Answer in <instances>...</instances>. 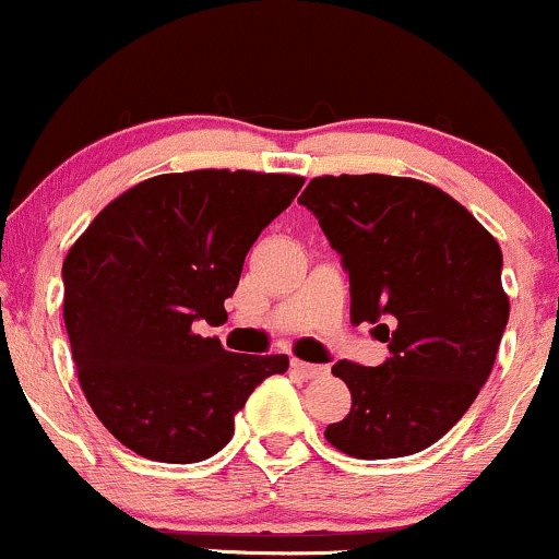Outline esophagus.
Here are the masks:
<instances>
[{
    "mask_svg": "<svg viewBox=\"0 0 559 559\" xmlns=\"http://www.w3.org/2000/svg\"><path fill=\"white\" fill-rule=\"evenodd\" d=\"M292 371L305 379H316V377H323V373H329V366H316V364H308V360L292 358Z\"/></svg>",
    "mask_w": 559,
    "mask_h": 559,
    "instance_id": "esophagus-1",
    "label": "esophagus"
}]
</instances>
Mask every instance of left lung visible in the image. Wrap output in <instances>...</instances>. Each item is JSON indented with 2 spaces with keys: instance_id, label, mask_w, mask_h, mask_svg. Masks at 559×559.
<instances>
[{
  "instance_id": "1",
  "label": "left lung",
  "mask_w": 559,
  "mask_h": 559,
  "mask_svg": "<svg viewBox=\"0 0 559 559\" xmlns=\"http://www.w3.org/2000/svg\"><path fill=\"white\" fill-rule=\"evenodd\" d=\"M299 204L349 275V318L390 342L382 366L340 360L353 408L326 427L355 459L429 449L486 384L509 321L496 238L429 182L390 175L312 177Z\"/></svg>"
}]
</instances>
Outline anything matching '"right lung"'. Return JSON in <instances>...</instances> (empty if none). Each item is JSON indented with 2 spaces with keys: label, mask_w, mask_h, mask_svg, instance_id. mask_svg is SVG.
I'll return each mask as SVG.
<instances>
[{
  "label": "right lung",
  "mask_w": 559,
  "mask_h": 559,
  "mask_svg": "<svg viewBox=\"0 0 559 559\" xmlns=\"http://www.w3.org/2000/svg\"><path fill=\"white\" fill-rule=\"evenodd\" d=\"M305 186L297 175L195 169L124 190L63 262V318L84 397L121 445L167 464L228 445L233 416L286 355L228 353L223 321L243 260Z\"/></svg>",
  "instance_id": "1"
}]
</instances>
